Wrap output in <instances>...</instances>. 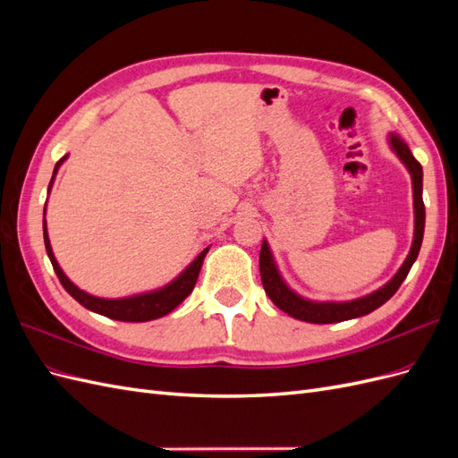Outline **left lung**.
<instances>
[{
	"instance_id": "left-lung-1",
	"label": "left lung",
	"mask_w": 458,
	"mask_h": 458,
	"mask_svg": "<svg viewBox=\"0 0 458 458\" xmlns=\"http://www.w3.org/2000/svg\"><path fill=\"white\" fill-rule=\"evenodd\" d=\"M392 147L397 152V157L403 160V164L409 168L411 177H412V192H414V241L412 248L405 259L403 266L397 271L394 279L382 286L377 293H372L370 296H365L361 300H353V301H344V303H317V301H308L300 298L290 290L284 281L281 279L279 271L275 267V261L271 258L269 246L263 241L261 250H259V275H261V284L266 294L271 298L276 308L288 313L290 317L300 318V321L306 323H315V325H328V323H340V321H348V318H355L367 315L374 310H378L382 303L390 300L401 283L405 281V276L409 275L414 259H417L420 246H422V237H424V221H426V210H424V200H422V165L420 162L412 157L411 148L399 140L397 135H392Z\"/></svg>"
}]
</instances>
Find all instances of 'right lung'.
Returning <instances> with one entry per match:
<instances>
[{"instance_id":"add662e5","label":"right lung","mask_w":458,"mask_h":458,"mask_svg":"<svg viewBox=\"0 0 458 458\" xmlns=\"http://www.w3.org/2000/svg\"><path fill=\"white\" fill-rule=\"evenodd\" d=\"M64 158H61L57 162V165H55L53 177H55V174H57L59 165ZM51 183H53V179H51ZM51 183H49V187H51ZM44 242H46L47 256L51 259V266H53L55 273H57L59 281L68 294H71L78 303H81V306L88 308L89 311L105 315L108 318H116V321H126V323L152 321V318L164 317V315H168L172 310H175L179 303H182L192 293V288H195L204 256L208 252V248H204V250L197 256V259L192 261L191 266L182 275H179L174 283H170L168 286H164L160 290H155V293L131 296V298H122V300H105V298H95V296L84 293V290H80L78 286H74L71 281L66 279V275L63 273L57 259H55V256L51 252L46 224H44Z\"/></svg>"}]
</instances>
